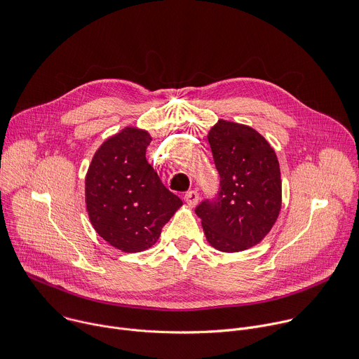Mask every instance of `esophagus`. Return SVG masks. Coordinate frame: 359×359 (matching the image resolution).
<instances>
[{
	"instance_id": "obj_1",
	"label": "esophagus",
	"mask_w": 359,
	"mask_h": 359,
	"mask_svg": "<svg viewBox=\"0 0 359 359\" xmlns=\"http://www.w3.org/2000/svg\"><path fill=\"white\" fill-rule=\"evenodd\" d=\"M199 199V194L196 191H189L184 195V201L187 202V205H189L191 208H194L198 203Z\"/></svg>"
}]
</instances>
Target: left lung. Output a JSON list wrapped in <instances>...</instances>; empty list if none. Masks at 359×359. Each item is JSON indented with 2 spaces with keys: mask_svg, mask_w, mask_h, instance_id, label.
Returning <instances> with one entry per match:
<instances>
[{
  "mask_svg": "<svg viewBox=\"0 0 359 359\" xmlns=\"http://www.w3.org/2000/svg\"><path fill=\"white\" fill-rule=\"evenodd\" d=\"M221 177L218 196L195 212L212 248L225 253L260 243L281 209L280 167L274 150L255 128L219 120L208 133Z\"/></svg>",
  "mask_w": 359,
  "mask_h": 359,
  "instance_id": "8db88e82",
  "label": "left lung"
}]
</instances>
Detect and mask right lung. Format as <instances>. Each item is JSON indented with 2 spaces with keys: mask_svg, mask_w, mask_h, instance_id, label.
<instances>
[{
  "mask_svg": "<svg viewBox=\"0 0 359 359\" xmlns=\"http://www.w3.org/2000/svg\"><path fill=\"white\" fill-rule=\"evenodd\" d=\"M151 135L126 127L95 153L85 181L89 219L113 248L135 253L151 248L182 201L147 163Z\"/></svg>",
  "mask_w": 359,
  "mask_h": 359,
  "instance_id": "1",
  "label": "right lung"
}]
</instances>
